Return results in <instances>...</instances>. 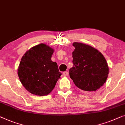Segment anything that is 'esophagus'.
Masks as SVG:
<instances>
[{
	"label": "esophagus",
	"instance_id": "obj_1",
	"mask_svg": "<svg viewBox=\"0 0 125 125\" xmlns=\"http://www.w3.org/2000/svg\"><path fill=\"white\" fill-rule=\"evenodd\" d=\"M63 74L64 76H67V75H68V73L67 71H64L63 73Z\"/></svg>",
	"mask_w": 125,
	"mask_h": 125
}]
</instances>
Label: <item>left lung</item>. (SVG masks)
I'll list each match as a JSON object with an SVG mask.
<instances>
[{
	"instance_id": "obj_1",
	"label": "left lung",
	"mask_w": 125,
	"mask_h": 125,
	"mask_svg": "<svg viewBox=\"0 0 125 125\" xmlns=\"http://www.w3.org/2000/svg\"><path fill=\"white\" fill-rule=\"evenodd\" d=\"M73 66L70 68V78L75 85L85 91H95L104 85L108 78L109 68L101 52L91 46L74 42Z\"/></svg>"
}]
</instances>
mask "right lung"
Segmentation results:
<instances>
[{
  "instance_id": "right-lung-1",
  "label": "right lung",
  "mask_w": 125,
  "mask_h": 125,
  "mask_svg": "<svg viewBox=\"0 0 125 125\" xmlns=\"http://www.w3.org/2000/svg\"><path fill=\"white\" fill-rule=\"evenodd\" d=\"M53 52L49 46L40 43L31 47L22 57L17 73L22 85L31 94L47 95L62 75L57 63L51 59Z\"/></svg>"
}]
</instances>
